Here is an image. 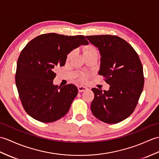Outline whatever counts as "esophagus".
<instances>
[{"label": "esophagus", "instance_id": "1", "mask_svg": "<svg viewBox=\"0 0 159 159\" xmlns=\"http://www.w3.org/2000/svg\"><path fill=\"white\" fill-rule=\"evenodd\" d=\"M87 89V87H84V86H79L78 87V90H79V92H83V91H86Z\"/></svg>", "mask_w": 159, "mask_h": 159}]
</instances>
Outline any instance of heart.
I'll return each instance as SVG.
<instances>
[{
    "label": "heart",
    "instance_id": "1",
    "mask_svg": "<svg viewBox=\"0 0 159 159\" xmlns=\"http://www.w3.org/2000/svg\"><path fill=\"white\" fill-rule=\"evenodd\" d=\"M95 52H97L96 49H95L93 46H92L91 45L85 46L83 48V55H84L89 54V53H95ZM73 55H74V51H71V52L67 55V60H69L70 58H71ZM88 76H89L87 75H84L80 77V80L83 81V82H84V81H86L87 80Z\"/></svg>",
    "mask_w": 159,
    "mask_h": 159
}]
</instances>
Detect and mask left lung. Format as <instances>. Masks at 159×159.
<instances>
[{
	"label": "left lung",
	"instance_id": "8db88e82",
	"mask_svg": "<svg viewBox=\"0 0 159 159\" xmlns=\"http://www.w3.org/2000/svg\"><path fill=\"white\" fill-rule=\"evenodd\" d=\"M101 55L99 75L110 84L108 91L93 88L91 104L93 115L104 123L115 124L134 111L143 90V67L138 53L117 36H86Z\"/></svg>",
	"mask_w": 159,
	"mask_h": 159
}]
</instances>
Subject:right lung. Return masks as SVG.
I'll return each instance as SVG.
<instances>
[{
  "instance_id": "right-lung-1",
  "label": "right lung",
  "mask_w": 159,
  "mask_h": 159,
  "mask_svg": "<svg viewBox=\"0 0 159 159\" xmlns=\"http://www.w3.org/2000/svg\"><path fill=\"white\" fill-rule=\"evenodd\" d=\"M89 42L83 35L49 33L30 40L18 57L16 83L21 102L30 116L51 123L66 115L78 89L72 84L54 85V68L65 65L67 55Z\"/></svg>"
}]
</instances>
